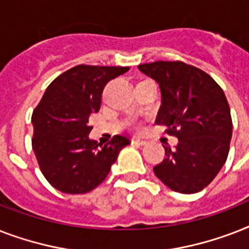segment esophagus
<instances>
[{
	"instance_id": "1",
	"label": "esophagus",
	"mask_w": 249,
	"mask_h": 249,
	"mask_svg": "<svg viewBox=\"0 0 249 249\" xmlns=\"http://www.w3.org/2000/svg\"><path fill=\"white\" fill-rule=\"evenodd\" d=\"M132 143L137 144V146H144V144L147 143V142H146L144 140H142V138H138V137H133Z\"/></svg>"
}]
</instances>
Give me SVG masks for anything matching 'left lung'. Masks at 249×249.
<instances>
[{"label": "left lung", "instance_id": "8db88e82", "mask_svg": "<svg viewBox=\"0 0 249 249\" xmlns=\"http://www.w3.org/2000/svg\"><path fill=\"white\" fill-rule=\"evenodd\" d=\"M159 84L161 107L156 124L177 137L176 150L165 147V159L154 173L170 190L195 194L214 179L228 159L232 121L224 90L199 68L183 62L138 66Z\"/></svg>", "mask_w": 249, "mask_h": 249}]
</instances>
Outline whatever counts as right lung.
Listing matches in <instances>:
<instances>
[{"label": "right lung", "instance_id": "add662e5", "mask_svg": "<svg viewBox=\"0 0 249 249\" xmlns=\"http://www.w3.org/2000/svg\"><path fill=\"white\" fill-rule=\"evenodd\" d=\"M128 67L80 64L58 76L32 115V148L49 183L66 194H85L105 181L129 140H90L91 115L99 111L106 84Z\"/></svg>", "mask_w": 249, "mask_h": 249}]
</instances>
